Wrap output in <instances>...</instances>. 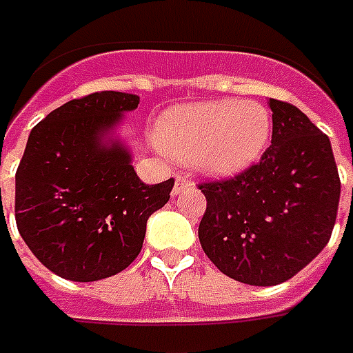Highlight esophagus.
Listing matches in <instances>:
<instances>
[{"instance_id":"34e87169","label":"esophagus","mask_w":353,"mask_h":353,"mask_svg":"<svg viewBox=\"0 0 353 353\" xmlns=\"http://www.w3.org/2000/svg\"><path fill=\"white\" fill-rule=\"evenodd\" d=\"M194 188V184L186 179V176H176V181H174V188H172V194L174 196H181L182 192H186V190Z\"/></svg>"}]
</instances>
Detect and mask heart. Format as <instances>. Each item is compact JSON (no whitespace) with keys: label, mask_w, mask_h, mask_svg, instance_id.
<instances>
[{"label":"heart","mask_w":353,"mask_h":353,"mask_svg":"<svg viewBox=\"0 0 353 353\" xmlns=\"http://www.w3.org/2000/svg\"><path fill=\"white\" fill-rule=\"evenodd\" d=\"M270 137V110L239 99L176 106L159 119L156 132L165 154L212 176L237 174L256 163Z\"/></svg>","instance_id":"obj_1"}]
</instances>
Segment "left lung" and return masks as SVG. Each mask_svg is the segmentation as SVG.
<instances>
[{
	"label": "left lung",
	"instance_id": "8db88e82",
	"mask_svg": "<svg viewBox=\"0 0 353 353\" xmlns=\"http://www.w3.org/2000/svg\"><path fill=\"white\" fill-rule=\"evenodd\" d=\"M272 146L228 181L199 184L207 209L199 243L211 262L247 285L283 283L331 239L341 179L329 137L289 102L270 99Z\"/></svg>",
	"mask_w": 353,
	"mask_h": 353
}]
</instances>
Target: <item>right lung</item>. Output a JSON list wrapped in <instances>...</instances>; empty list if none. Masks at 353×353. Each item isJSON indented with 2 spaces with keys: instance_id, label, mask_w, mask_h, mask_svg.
Instances as JSON below:
<instances>
[{
  "instance_id": "add662e5",
  "label": "right lung",
  "mask_w": 353,
  "mask_h": 353,
  "mask_svg": "<svg viewBox=\"0 0 353 353\" xmlns=\"http://www.w3.org/2000/svg\"><path fill=\"white\" fill-rule=\"evenodd\" d=\"M139 97L101 91L52 110L32 129L14 176V219L24 243L70 281L116 276L142 249L150 214L174 181L144 184L131 152L112 139Z\"/></svg>"
}]
</instances>
